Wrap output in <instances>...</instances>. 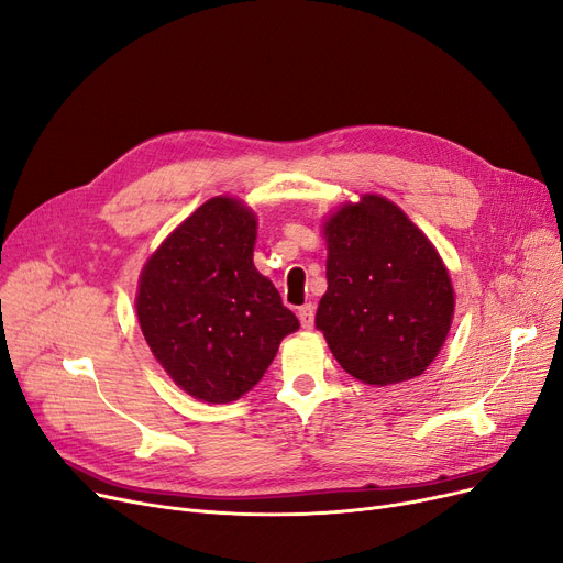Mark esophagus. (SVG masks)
<instances>
[{
  "label": "esophagus",
  "instance_id": "esophagus-1",
  "mask_svg": "<svg viewBox=\"0 0 563 563\" xmlns=\"http://www.w3.org/2000/svg\"><path fill=\"white\" fill-rule=\"evenodd\" d=\"M298 319H300L305 330H311V325H313V305H302L298 309Z\"/></svg>",
  "mask_w": 563,
  "mask_h": 563
}]
</instances>
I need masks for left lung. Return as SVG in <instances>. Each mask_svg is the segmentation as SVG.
<instances>
[{
	"mask_svg": "<svg viewBox=\"0 0 563 563\" xmlns=\"http://www.w3.org/2000/svg\"><path fill=\"white\" fill-rule=\"evenodd\" d=\"M328 290L317 328L351 376L393 386L420 376L451 330V275L416 223L384 196L367 194L323 227Z\"/></svg>",
	"mask_w": 563,
	"mask_h": 563,
	"instance_id": "8db88e82",
	"label": "left lung"
}]
</instances>
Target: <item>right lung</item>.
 I'll return each instance as SVG.
<instances>
[{"label": "right lung", "instance_id": "1", "mask_svg": "<svg viewBox=\"0 0 563 563\" xmlns=\"http://www.w3.org/2000/svg\"><path fill=\"white\" fill-rule=\"evenodd\" d=\"M256 217L210 198L145 263L136 311L154 357L208 404L250 393L286 334L300 328L279 290L254 267Z\"/></svg>", "mask_w": 563, "mask_h": 563}]
</instances>
